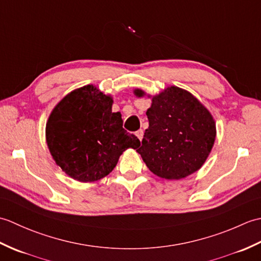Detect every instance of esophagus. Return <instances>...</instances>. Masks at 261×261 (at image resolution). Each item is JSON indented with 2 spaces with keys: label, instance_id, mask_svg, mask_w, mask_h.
Returning <instances> with one entry per match:
<instances>
[{
  "label": "esophagus",
  "instance_id": "1",
  "mask_svg": "<svg viewBox=\"0 0 261 261\" xmlns=\"http://www.w3.org/2000/svg\"><path fill=\"white\" fill-rule=\"evenodd\" d=\"M136 135H137V137L139 138V140L141 141V139H142V137H143V130L142 129H140V130H138L137 132H136Z\"/></svg>",
  "mask_w": 261,
  "mask_h": 261
}]
</instances>
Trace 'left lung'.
<instances>
[{"mask_svg":"<svg viewBox=\"0 0 261 261\" xmlns=\"http://www.w3.org/2000/svg\"><path fill=\"white\" fill-rule=\"evenodd\" d=\"M142 96L143 92L135 91ZM149 126L137 149L147 167L165 179L195 173L208 157L215 140L212 115L191 93L171 86L152 97Z\"/></svg>","mask_w":261,"mask_h":261,"instance_id":"obj_1","label":"left lung"}]
</instances>
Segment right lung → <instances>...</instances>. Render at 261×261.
Masks as SVG:
<instances>
[{
  "mask_svg": "<svg viewBox=\"0 0 261 261\" xmlns=\"http://www.w3.org/2000/svg\"><path fill=\"white\" fill-rule=\"evenodd\" d=\"M113 99L93 85L69 93L49 116L47 145L55 162L71 178L95 181L109 175L127 148L137 149L138 138L123 129Z\"/></svg>",
  "mask_w": 261,
  "mask_h": 261,
  "instance_id": "add662e5",
  "label": "right lung"
}]
</instances>
